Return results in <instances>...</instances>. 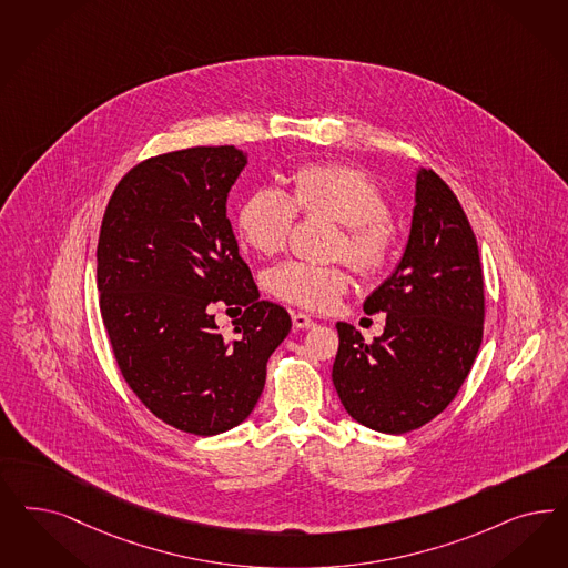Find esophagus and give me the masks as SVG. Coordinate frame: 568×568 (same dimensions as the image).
Segmentation results:
<instances>
[{
  "instance_id": "1",
  "label": "esophagus",
  "mask_w": 568,
  "mask_h": 568,
  "mask_svg": "<svg viewBox=\"0 0 568 568\" xmlns=\"http://www.w3.org/2000/svg\"><path fill=\"white\" fill-rule=\"evenodd\" d=\"M293 326L296 329H307L313 328V326H315V322H313L312 317H310L307 313H294Z\"/></svg>"
}]
</instances>
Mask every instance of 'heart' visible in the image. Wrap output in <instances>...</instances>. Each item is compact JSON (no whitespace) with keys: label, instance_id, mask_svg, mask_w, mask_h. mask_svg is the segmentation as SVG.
Instances as JSON below:
<instances>
[{"label":"heart","instance_id":"obj_1","mask_svg":"<svg viewBox=\"0 0 568 568\" xmlns=\"http://www.w3.org/2000/svg\"><path fill=\"white\" fill-rule=\"evenodd\" d=\"M296 211L345 225L336 255L347 256L362 274L385 267L395 232L386 217L385 194L366 173L353 166L307 165L294 171L288 194L280 187H258L240 206V236L258 255H275L291 239ZM348 284L351 275L343 265L305 261H286L267 275L274 296L312 312L334 307Z\"/></svg>","mask_w":568,"mask_h":568}]
</instances>
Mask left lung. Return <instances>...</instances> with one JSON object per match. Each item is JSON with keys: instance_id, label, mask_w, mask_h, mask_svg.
<instances>
[{"instance_id": "8db88e82", "label": "left lung", "mask_w": 568, "mask_h": 568, "mask_svg": "<svg viewBox=\"0 0 568 568\" xmlns=\"http://www.w3.org/2000/svg\"><path fill=\"white\" fill-rule=\"evenodd\" d=\"M386 313L366 343L338 322L332 383L353 420L386 435L416 430L454 402L483 341L485 296L473 227L430 169L416 171L409 236L395 272L369 294Z\"/></svg>"}]
</instances>
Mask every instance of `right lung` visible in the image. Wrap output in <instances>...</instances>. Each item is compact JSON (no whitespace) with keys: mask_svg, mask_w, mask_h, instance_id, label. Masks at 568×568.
<instances>
[{"mask_svg":"<svg viewBox=\"0 0 568 568\" xmlns=\"http://www.w3.org/2000/svg\"><path fill=\"white\" fill-rule=\"evenodd\" d=\"M248 159L187 148L133 166L112 192L98 242L100 312L129 388L161 420L213 437L246 420L291 315L258 301L227 220ZM215 304L244 306L225 339Z\"/></svg>","mask_w":568,"mask_h":568,"instance_id":"1","label":"right lung"}]
</instances>
